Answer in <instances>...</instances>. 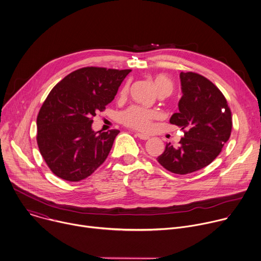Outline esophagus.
Segmentation results:
<instances>
[{"label": "esophagus", "mask_w": 261, "mask_h": 261, "mask_svg": "<svg viewBox=\"0 0 261 261\" xmlns=\"http://www.w3.org/2000/svg\"><path fill=\"white\" fill-rule=\"evenodd\" d=\"M136 136L141 139V140H147L149 138V136L145 135V134H142V133H136Z\"/></svg>", "instance_id": "1"}]
</instances>
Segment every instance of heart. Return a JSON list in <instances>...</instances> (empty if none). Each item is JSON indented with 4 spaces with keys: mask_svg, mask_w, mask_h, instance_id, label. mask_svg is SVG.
Wrapping results in <instances>:
<instances>
[{
    "mask_svg": "<svg viewBox=\"0 0 261 261\" xmlns=\"http://www.w3.org/2000/svg\"><path fill=\"white\" fill-rule=\"evenodd\" d=\"M153 83L158 93L168 92L171 93L173 90L172 82L164 74H158L153 79ZM128 90V86H125V88L122 91V95H124ZM156 117V113L151 110L142 109L139 107H132L125 111L122 116V122L134 129L147 131L151 127V121Z\"/></svg>",
    "mask_w": 261,
    "mask_h": 261,
    "instance_id": "b5f03b06",
    "label": "heart"
}]
</instances>
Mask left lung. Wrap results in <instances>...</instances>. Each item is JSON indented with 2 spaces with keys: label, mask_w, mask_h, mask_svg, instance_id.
<instances>
[{
  "label": "left lung",
  "mask_w": 261,
  "mask_h": 261,
  "mask_svg": "<svg viewBox=\"0 0 261 261\" xmlns=\"http://www.w3.org/2000/svg\"><path fill=\"white\" fill-rule=\"evenodd\" d=\"M179 76L182 97L170 123L179 126L185 137L178 147L167 143L156 160L168 171L182 175L215 160L229 139L232 120L225 97L212 82L192 71Z\"/></svg>",
  "instance_id": "8db88e82"
}]
</instances>
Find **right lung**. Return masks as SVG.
Masks as SVG:
<instances>
[{"label":"right lung","instance_id":"obj_1","mask_svg":"<svg viewBox=\"0 0 261 261\" xmlns=\"http://www.w3.org/2000/svg\"><path fill=\"white\" fill-rule=\"evenodd\" d=\"M131 69L83 67L51 90L37 118V142L56 176L80 181L106 161L119 130L95 132L93 117L111 103Z\"/></svg>","mask_w":261,"mask_h":261}]
</instances>
